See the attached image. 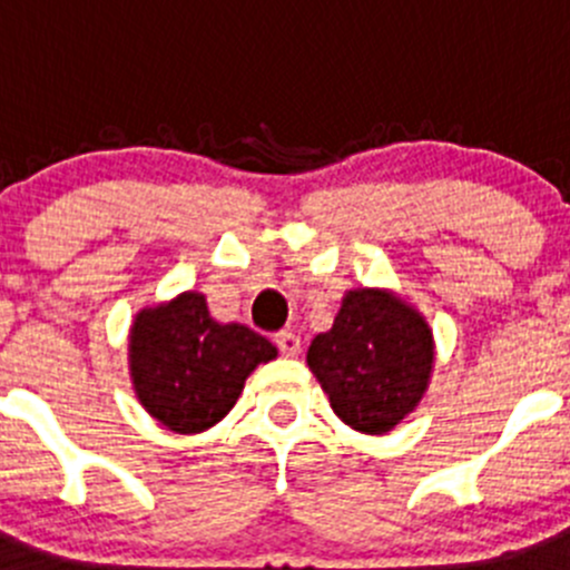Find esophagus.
<instances>
[{"label": "esophagus", "instance_id": "esophagus-1", "mask_svg": "<svg viewBox=\"0 0 570 570\" xmlns=\"http://www.w3.org/2000/svg\"><path fill=\"white\" fill-rule=\"evenodd\" d=\"M275 344H278L281 355H286V358H295V355H301V336L292 331H284L275 336Z\"/></svg>", "mask_w": 570, "mask_h": 570}]
</instances>
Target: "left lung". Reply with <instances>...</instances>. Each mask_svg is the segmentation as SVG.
Here are the masks:
<instances>
[{
  "label": "left lung",
  "mask_w": 570,
  "mask_h": 570,
  "mask_svg": "<svg viewBox=\"0 0 570 570\" xmlns=\"http://www.w3.org/2000/svg\"><path fill=\"white\" fill-rule=\"evenodd\" d=\"M306 361L347 428L386 435L428 392L433 327L396 292L361 286L342 297L333 327L314 336Z\"/></svg>",
  "instance_id": "obj_1"
}]
</instances>
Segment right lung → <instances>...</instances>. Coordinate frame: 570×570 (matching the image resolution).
I'll return each mask as SVG.
<instances>
[{
    "label": "right lung",
    "instance_id": "1",
    "mask_svg": "<svg viewBox=\"0 0 570 570\" xmlns=\"http://www.w3.org/2000/svg\"><path fill=\"white\" fill-rule=\"evenodd\" d=\"M278 350L239 322H217L200 292L146 306L129 327V375L140 405L178 435L215 428L258 364Z\"/></svg>",
    "mask_w": 570,
    "mask_h": 570
}]
</instances>
